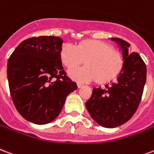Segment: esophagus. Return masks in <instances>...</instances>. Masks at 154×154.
Instances as JSON below:
<instances>
[{"mask_svg": "<svg viewBox=\"0 0 154 154\" xmlns=\"http://www.w3.org/2000/svg\"><path fill=\"white\" fill-rule=\"evenodd\" d=\"M83 86H84V85H82V84H79V83H78V84H77V87H78L79 88H82Z\"/></svg>", "mask_w": 154, "mask_h": 154, "instance_id": "1", "label": "esophagus"}]
</instances>
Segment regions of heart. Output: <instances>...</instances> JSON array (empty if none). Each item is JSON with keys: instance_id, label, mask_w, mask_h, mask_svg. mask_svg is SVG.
Segmentation results:
<instances>
[{"instance_id": "b5f03b06", "label": "heart", "mask_w": 154, "mask_h": 154, "mask_svg": "<svg viewBox=\"0 0 154 154\" xmlns=\"http://www.w3.org/2000/svg\"><path fill=\"white\" fill-rule=\"evenodd\" d=\"M60 58L67 68L79 66L84 61L87 65L69 69L70 78L79 83L97 80L107 81L115 77L122 66V57L109 44L101 41H86L77 46L70 42L64 45Z\"/></svg>"}]
</instances>
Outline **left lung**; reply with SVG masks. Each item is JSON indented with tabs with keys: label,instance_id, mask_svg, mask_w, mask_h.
Instances as JSON below:
<instances>
[{
	"label": "left lung",
	"instance_id": "1",
	"mask_svg": "<svg viewBox=\"0 0 154 154\" xmlns=\"http://www.w3.org/2000/svg\"><path fill=\"white\" fill-rule=\"evenodd\" d=\"M121 49L123 65L114 82L104 88H94L85 106L94 119L106 128L122 125L134 115L142 97L146 82V66L136 52L131 53V44L122 38H111Z\"/></svg>",
	"mask_w": 154,
	"mask_h": 154
}]
</instances>
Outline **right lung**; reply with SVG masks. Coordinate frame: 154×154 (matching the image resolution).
Segmentation results:
<instances>
[{
	"label": "right lung",
	"mask_w": 154,
	"mask_h": 154,
	"mask_svg": "<svg viewBox=\"0 0 154 154\" xmlns=\"http://www.w3.org/2000/svg\"><path fill=\"white\" fill-rule=\"evenodd\" d=\"M63 40L41 36L18 45L7 63L11 97L20 115L37 125L50 123L59 116L66 97L77 89L66 75L60 53Z\"/></svg>",
	"instance_id": "right-lung-1"
}]
</instances>
